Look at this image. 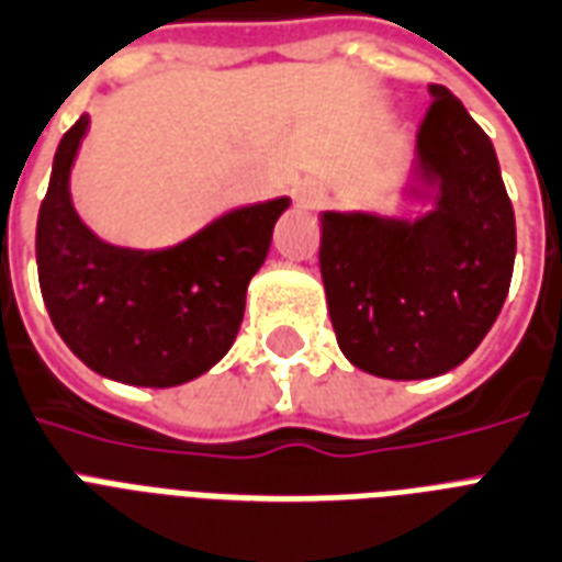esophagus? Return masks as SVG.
<instances>
[{
    "instance_id": "1",
    "label": "esophagus",
    "mask_w": 562,
    "mask_h": 562,
    "mask_svg": "<svg viewBox=\"0 0 562 562\" xmlns=\"http://www.w3.org/2000/svg\"><path fill=\"white\" fill-rule=\"evenodd\" d=\"M295 199H299L302 207H319V204L325 202V190H322L319 184H313V181H304V184H299V190H295Z\"/></svg>"
}]
</instances>
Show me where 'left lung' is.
Listing matches in <instances>:
<instances>
[{"instance_id": "left-lung-1", "label": "left lung", "mask_w": 562, "mask_h": 562, "mask_svg": "<svg viewBox=\"0 0 562 562\" xmlns=\"http://www.w3.org/2000/svg\"><path fill=\"white\" fill-rule=\"evenodd\" d=\"M416 134L437 207L416 222L322 213L319 269L342 355L393 381L460 367L502 313L516 220L493 140L448 87L430 85Z\"/></svg>"}]
</instances>
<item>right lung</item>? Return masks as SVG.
I'll use <instances>...</instances> for the list:
<instances>
[{"label":"right lung","instance_id":"add662e5","mask_svg":"<svg viewBox=\"0 0 562 562\" xmlns=\"http://www.w3.org/2000/svg\"><path fill=\"white\" fill-rule=\"evenodd\" d=\"M87 114L60 140L37 216V278L60 340L104 378L134 386L193 381L240 330L246 286L290 199L249 204L164 251L108 246L69 202Z\"/></svg>","mask_w":562,"mask_h":562}]
</instances>
